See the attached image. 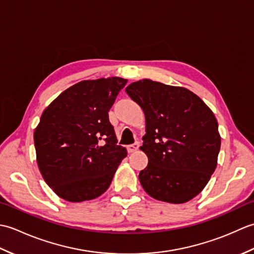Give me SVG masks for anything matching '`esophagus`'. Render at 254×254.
<instances>
[{
	"label": "esophagus",
	"mask_w": 254,
	"mask_h": 254,
	"mask_svg": "<svg viewBox=\"0 0 254 254\" xmlns=\"http://www.w3.org/2000/svg\"><path fill=\"white\" fill-rule=\"evenodd\" d=\"M138 147H139V143L135 142V143H133L131 145H127V148L128 153H133V152H135V150H137Z\"/></svg>",
	"instance_id": "obj_1"
}]
</instances>
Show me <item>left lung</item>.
<instances>
[{
  "label": "left lung",
  "instance_id": "8db88e82",
  "mask_svg": "<svg viewBox=\"0 0 254 254\" xmlns=\"http://www.w3.org/2000/svg\"><path fill=\"white\" fill-rule=\"evenodd\" d=\"M146 118L139 149L148 164L138 175L148 195L174 204L190 201L216 169L218 123L204 101L187 88L143 79L126 88Z\"/></svg>",
  "mask_w": 254,
  "mask_h": 254
}]
</instances>
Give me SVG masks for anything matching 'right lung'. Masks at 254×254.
Listing matches in <instances>:
<instances>
[{
  "instance_id": "1",
  "label": "right lung",
  "mask_w": 254,
  "mask_h": 254,
  "mask_svg": "<svg viewBox=\"0 0 254 254\" xmlns=\"http://www.w3.org/2000/svg\"><path fill=\"white\" fill-rule=\"evenodd\" d=\"M127 79L83 80L42 113L34 134L37 164L47 185L68 202L107 191L127 149L118 145L110 108Z\"/></svg>"
}]
</instances>
